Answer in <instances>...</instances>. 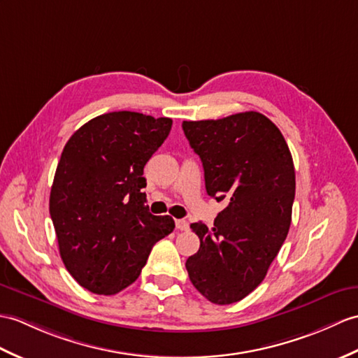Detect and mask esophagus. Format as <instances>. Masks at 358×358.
Returning a JSON list of instances; mask_svg holds the SVG:
<instances>
[{"mask_svg":"<svg viewBox=\"0 0 358 358\" xmlns=\"http://www.w3.org/2000/svg\"><path fill=\"white\" fill-rule=\"evenodd\" d=\"M176 227L180 231H186L189 230V222L186 220H176Z\"/></svg>","mask_w":358,"mask_h":358,"instance_id":"esophagus-1","label":"esophagus"}]
</instances>
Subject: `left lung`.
Returning a JSON list of instances; mask_svg holds the SVG:
<instances>
[{"instance_id": "8db88e82", "label": "left lung", "mask_w": 358, "mask_h": 358, "mask_svg": "<svg viewBox=\"0 0 358 358\" xmlns=\"http://www.w3.org/2000/svg\"><path fill=\"white\" fill-rule=\"evenodd\" d=\"M204 168L207 194L226 207L213 227L190 224L199 250L186 261L207 301H241L264 280L288 235L296 194L293 157L279 128L264 114L182 122Z\"/></svg>"}]
</instances>
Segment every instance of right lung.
Here are the masks:
<instances>
[{
    "mask_svg": "<svg viewBox=\"0 0 358 358\" xmlns=\"http://www.w3.org/2000/svg\"><path fill=\"white\" fill-rule=\"evenodd\" d=\"M172 120L132 111L106 113L66 141L57 163L52 217L65 268L88 292L129 287L157 241L176 227L146 206L143 168L169 136Z\"/></svg>",
    "mask_w": 358,
    "mask_h": 358,
    "instance_id": "1",
    "label": "right lung"
}]
</instances>
